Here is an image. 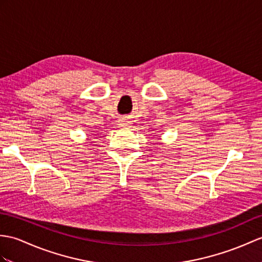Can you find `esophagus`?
I'll use <instances>...</instances> for the list:
<instances>
[{
  "label": "esophagus",
  "instance_id": "esophagus-1",
  "mask_svg": "<svg viewBox=\"0 0 262 262\" xmlns=\"http://www.w3.org/2000/svg\"><path fill=\"white\" fill-rule=\"evenodd\" d=\"M119 125L121 127H129L132 125V121L128 120V119H126V118H123V119H120Z\"/></svg>",
  "mask_w": 262,
  "mask_h": 262
}]
</instances>
